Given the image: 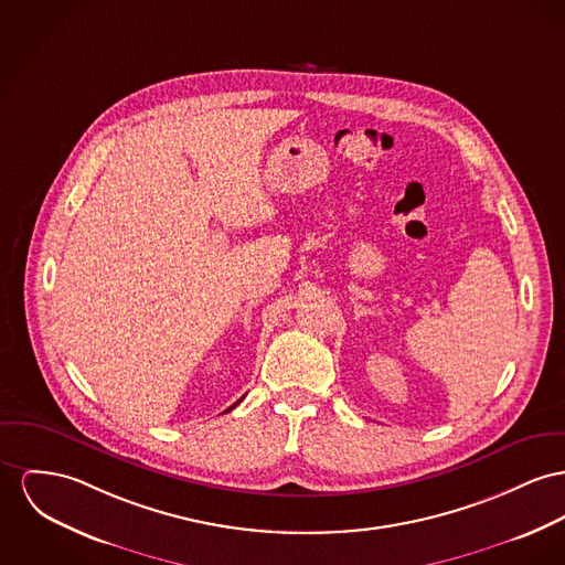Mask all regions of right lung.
Returning <instances> with one entry per match:
<instances>
[{"label": "right lung", "instance_id": "obj_1", "mask_svg": "<svg viewBox=\"0 0 565 565\" xmlns=\"http://www.w3.org/2000/svg\"><path fill=\"white\" fill-rule=\"evenodd\" d=\"M242 398H244V396H242ZM242 398H239V401H237V403H235V405H231V407H228V409H226V412H231V409H235V407H237V405H239V403H242Z\"/></svg>", "mask_w": 565, "mask_h": 565}]
</instances>
